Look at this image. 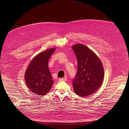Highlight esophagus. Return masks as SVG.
Here are the masks:
<instances>
[{
	"mask_svg": "<svg viewBox=\"0 0 129 129\" xmlns=\"http://www.w3.org/2000/svg\"><path fill=\"white\" fill-rule=\"evenodd\" d=\"M67 77H65L64 78L59 79V81H66L67 80Z\"/></svg>",
	"mask_w": 129,
	"mask_h": 129,
	"instance_id": "1",
	"label": "esophagus"
}]
</instances>
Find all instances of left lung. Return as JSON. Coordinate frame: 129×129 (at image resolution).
Listing matches in <instances>:
<instances>
[{"label":"left lung","mask_w":129,"mask_h":129,"mask_svg":"<svg viewBox=\"0 0 129 129\" xmlns=\"http://www.w3.org/2000/svg\"><path fill=\"white\" fill-rule=\"evenodd\" d=\"M78 60V71L73 80V90L78 95L88 96L94 93L104 80L103 64L97 55L87 46L78 43L72 46Z\"/></svg>","instance_id":"8db88e82"}]
</instances>
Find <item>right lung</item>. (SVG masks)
I'll return each instance as SVG.
<instances>
[{"label":"right lung","mask_w":129,"mask_h":129,"mask_svg":"<svg viewBox=\"0 0 129 129\" xmlns=\"http://www.w3.org/2000/svg\"><path fill=\"white\" fill-rule=\"evenodd\" d=\"M55 50L56 48L52 47L39 53L27 67L24 79L27 86L33 93L44 95L51 89L53 81L48 63Z\"/></svg>","instance_id":"right-lung-1"}]
</instances>
